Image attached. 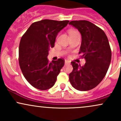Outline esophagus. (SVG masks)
Masks as SVG:
<instances>
[{
	"label": "esophagus",
	"instance_id": "esophagus-1",
	"mask_svg": "<svg viewBox=\"0 0 121 121\" xmlns=\"http://www.w3.org/2000/svg\"><path fill=\"white\" fill-rule=\"evenodd\" d=\"M70 62L68 60H65V64L66 65V64H70Z\"/></svg>",
	"mask_w": 121,
	"mask_h": 121
}]
</instances>
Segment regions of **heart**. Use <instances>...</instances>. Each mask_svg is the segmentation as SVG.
Returning a JSON list of instances; mask_svg holds the SVG:
<instances>
[{
	"instance_id": "heart-1",
	"label": "heart",
	"mask_w": 121,
	"mask_h": 121,
	"mask_svg": "<svg viewBox=\"0 0 121 121\" xmlns=\"http://www.w3.org/2000/svg\"><path fill=\"white\" fill-rule=\"evenodd\" d=\"M71 31H73V30H71Z\"/></svg>"
}]
</instances>
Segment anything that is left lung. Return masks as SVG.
I'll return each instance as SVG.
<instances>
[{
    "label": "left lung",
    "mask_w": 121,
    "mask_h": 121,
    "mask_svg": "<svg viewBox=\"0 0 121 121\" xmlns=\"http://www.w3.org/2000/svg\"><path fill=\"white\" fill-rule=\"evenodd\" d=\"M69 24L81 35L79 53L86 61L82 66L71 62L73 69L69 81L78 91H89L102 81L109 69L112 59L109 40L103 30L88 21H72Z\"/></svg>",
    "instance_id": "1"
}]
</instances>
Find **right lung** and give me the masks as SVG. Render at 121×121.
<instances>
[{
    "label": "right lung",
    "mask_w": 121,
    "mask_h": 121,
    "mask_svg": "<svg viewBox=\"0 0 121 121\" xmlns=\"http://www.w3.org/2000/svg\"><path fill=\"white\" fill-rule=\"evenodd\" d=\"M69 22L48 19L35 22L21 39L19 65L25 78L35 88L49 89L56 82L65 61L59 59L49 62L47 57L58 34Z\"/></svg>",
    "instance_id": "obj_1"
}]
</instances>
